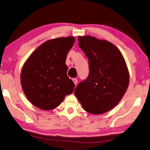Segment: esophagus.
<instances>
[{"instance_id": "1", "label": "esophagus", "mask_w": 150, "mask_h": 150, "mask_svg": "<svg viewBox=\"0 0 150 150\" xmlns=\"http://www.w3.org/2000/svg\"><path fill=\"white\" fill-rule=\"evenodd\" d=\"M73 81L74 82L75 85H77V81H77V79H73Z\"/></svg>"}]
</instances>
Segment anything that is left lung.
<instances>
[{
	"instance_id": "1",
	"label": "left lung",
	"mask_w": 150,
	"mask_h": 150,
	"mask_svg": "<svg viewBox=\"0 0 150 150\" xmlns=\"http://www.w3.org/2000/svg\"><path fill=\"white\" fill-rule=\"evenodd\" d=\"M79 47L89 59V74L79 83L75 96L88 113L108 112L126 92L129 75L121 51L113 43L94 37L79 36Z\"/></svg>"
}]
</instances>
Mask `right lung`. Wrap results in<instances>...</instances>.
Returning <instances> with one entry per match:
<instances>
[{
    "mask_svg": "<svg viewBox=\"0 0 150 150\" xmlns=\"http://www.w3.org/2000/svg\"><path fill=\"white\" fill-rule=\"evenodd\" d=\"M74 42V37L45 41L24 63L21 83L25 96L33 105L42 110H51L73 93L75 84L67 75L65 61Z\"/></svg>",
    "mask_w": 150,
    "mask_h": 150,
    "instance_id": "1",
    "label": "right lung"
}]
</instances>
